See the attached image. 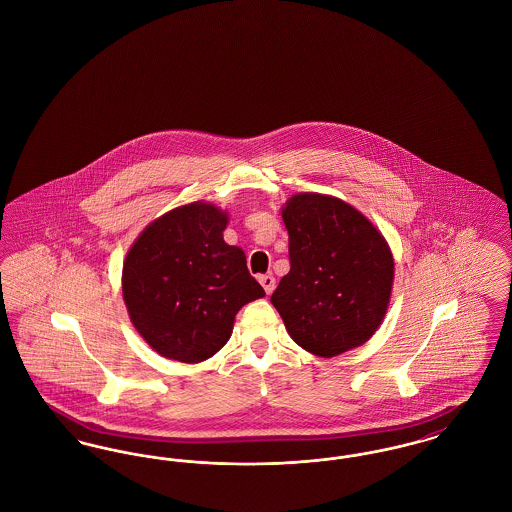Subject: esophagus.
Returning a JSON list of instances; mask_svg holds the SVG:
<instances>
[{"instance_id":"obj_1","label":"esophagus","mask_w":512,"mask_h":512,"mask_svg":"<svg viewBox=\"0 0 512 512\" xmlns=\"http://www.w3.org/2000/svg\"><path fill=\"white\" fill-rule=\"evenodd\" d=\"M258 279H260V283H262V287H264L266 295H271V293H273V289H275V277H273L271 273H268V275H260Z\"/></svg>"}]
</instances>
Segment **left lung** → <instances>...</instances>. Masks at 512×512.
I'll use <instances>...</instances> for the list:
<instances>
[{
	"mask_svg": "<svg viewBox=\"0 0 512 512\" xmlns=\"http://www.w3.org/2000/svg\"><path fill=\"white\" fill-rule=\"evenodd\" d=\"M291 271L271 304L298 347L331 358L362 347L383 322L395 260L376 225L341 198L298 192L281 208Z\"/></svg>",
	"mask_w": 512,
	"mask_h": 512,
	"instance_id": "8db88e82",
	"label": "left lung"
}]
</instances>
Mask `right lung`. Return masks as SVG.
<instances>
[{"mask_svg": "<svg viewBox=\"0 0 512 512\" xmlns=\"http://www.w3.org/2000/svg\"><path fill=\"white\" fill-rule=\"evenodd\" d=\"M229 214L190 202L154 219L123 262V300L140 337L163 358L196 364L221 349L244 304L266 296L243 248L223 241Z\"/></svg>", "mask_w": 512, "mask_h": 512, "instance_id": "1", "label": "right lung"}]
</instances>
